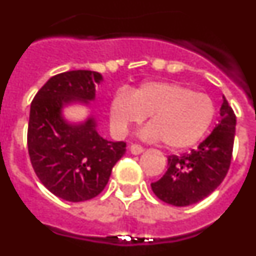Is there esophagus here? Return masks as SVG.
Wrapping results in <instances>:
<instances>
[{
  "mask_svg": "<svg viewBox=\"0 0 256 256\" xmlns=\"http://www.w3.org/2000/svg\"><path fill=\"white\" fill-rule=\"evenodd\" d=\"M130 152L133 154V155H140V154L144 151V148H142L141 144H130Z\"/></svg>",
  "mask_w": 256,
  "mask_h": 256,
  "instance_id": "obj_1",
  "label": "esophagus"
}]
</instances>
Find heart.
I'll return each mask as SVG.
<instances>
[{
    "instance_id": "obj_1",
    "label": "heart",
    "mask_w": 256,
    "mask_h": 256,
    "mask_svg": "<svg viewBox=\"0 0 256 256\" xmlns=\"http://www.w3.org/2000/svg\"><path fill=\"white\" fill-rule=\"evenodd\" d=\"M148 116L144 138L160 140L169 150H183L206 134L216 118V105L209 94L177 82H146L130 96L116 94L110 104V120L118 132H126Z\"/></svg>"
}]
</instances>
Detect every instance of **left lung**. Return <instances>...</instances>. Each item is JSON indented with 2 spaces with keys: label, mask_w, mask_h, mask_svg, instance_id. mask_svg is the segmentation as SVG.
Instances as JSON below:
<instances>
[{
  "label": "left lung",
  "mask_w": 256,
  "mask_h": 256,
  "mask_svg": "<svg viewBox=\"0 0 256 256\" xmlns=\"http://www.w3.org/2000/svg\"><path fill=\"white\" fill-rule=\"evenodd\" d=\"M234 130L236 115L223 96L220 120L198 148L168 156V170L151 183L158 198L173 206H188L208 198L227 176Z\"/></svg>",
  "instance_id": "left-lung-1"
}]
</instances>
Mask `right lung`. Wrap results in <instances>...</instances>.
<instances>
[{"mask_svg": "<svg viewBox=\"0 0 256 256\" xmlns=\"http://www.w3.org/2000/svg\"><path fill=\"white\" fill-rule=\"evenodd\" d=\"M102 76L92 70H70L44 83L30 104L28 152L44 186L62 200L96 198L108 184L112 166L126 152V142L104 140L94 118L69 124L61 115L66 104L94 98Z\"/></svg>", "mask_w": 256, "mask_h": 256, "instance_id": "add662e5", "label": "right lung"}]
</instances>
